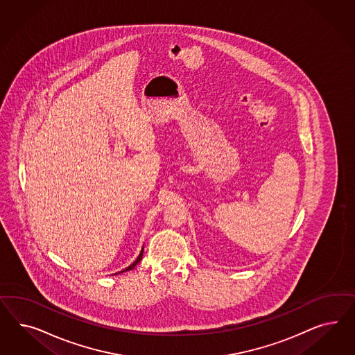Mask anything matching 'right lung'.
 <instances>
[{"instance_id": "1", "label": "right lung", "mask_w": 355, "mask_h": 355, "mask_svg": "<svg viewBox=\"0 0 355 355\" xmlns=\"http://www.w3.org/2000/svg\"><path fill=\"white\" fill-rule=\"evenodd\" d=\"M143 250H144V248H141V251H140L139 257L137 258V260L132 263V264H130L129 267L128 268L122 269L121 272H119V273H123V272H128V270H130V269L135 268V266L139 263L140 260H141V257H143Z\"/></svg>"}]
</instances>
